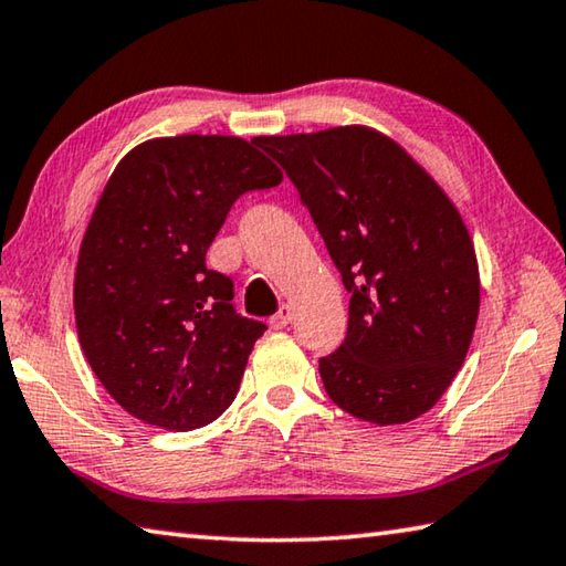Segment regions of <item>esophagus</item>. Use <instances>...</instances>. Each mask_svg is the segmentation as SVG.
Returning <instances> with one entry per match:
<instances>
[{
	"label": "esophagus",
	"instance_id": "34e87169",
	"mask_svg": "<svg viewBox=\"0 0 566 566\" xmlns=\"http://www.w3.org/2000/svg\"><path fill=\"white\" fill-rule=\"evenodd\" d=\"M291 318H293V313H291V308H289V305H283V308H281V311H277V313L273 315V318H271V321H268V323H271V328H273V331H283V328H285V325H289V323H291Z\"/></svg>",
	"mask_w": 566,
	"mask_h": 566
}]
</instances>
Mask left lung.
Returning a JSON list of instances; mask_svg holds the SVG:
<instances>
[{
	"mask_svg": "<svg viewBox=\"0 0 566 566\" xmlns=\"http://www.w3.org/2000/svg\"><path fill=\"white\" fill-rule=\"evenodd\" d=\"M253 144L298 188L350 293L348 335L321 358L325 392L365 422L420 418L450 388L478 325L480 271L460 211L368 126Z\"/></svg>",
	"mask_w": 566,
	"mask_h": 566,
	"instance_id": "1",
	"label": "left lung"
}]
</instances>
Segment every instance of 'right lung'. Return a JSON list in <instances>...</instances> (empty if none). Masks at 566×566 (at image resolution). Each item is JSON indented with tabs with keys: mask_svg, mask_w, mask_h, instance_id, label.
Here are the masks:
<instances>
[{
	"mask_svg": "<svg viewBox=\"0 0 566 566\" xmlns=\"http://www.w3.org/2000/svg\"><path fill=\"white\" fill-rule=\"evenodd\" d=\"M238 136L184 134L132 148L78 248L76 333L106 392L136 420L196 430L233 402L265 325L233 308L206 251L238 196L281 184Z\"/></svg>",
	"mask_w": 566,
	"mask_h": 566,
	"instance_id": "1",
	"label": "right lung"
}]
</instances>
